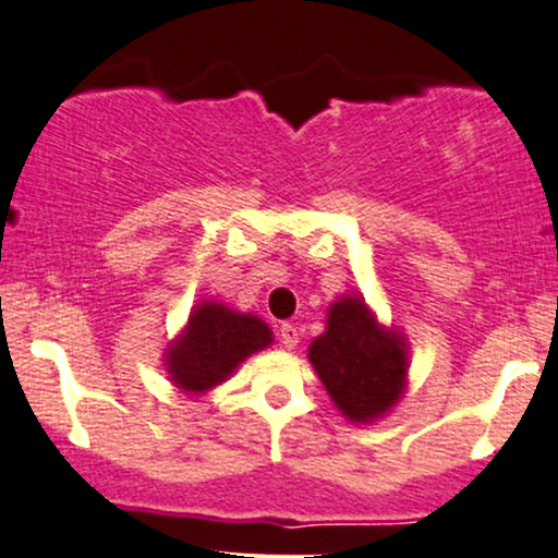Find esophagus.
<instances>
[{
	"label": "esophagus",
	"instance_id": "1",
	"mask_svg": "<svg viewBox=\"0 0 558 558\" xmlns=\"http://www.w3.org/2000/svg\"><path fill=\"white\" fill-rule=\"evenodd\" d=\"M279 341H281V345H284V349L292 351L294 345L300 343V330H296L292 323H284L279 328Z\"/></svg>",
	"mask_w": 558,
	"mask_h": 558
}]
</instances>
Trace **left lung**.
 I'll return each instance as SVG.
<instances>
[{
  "label": "left lung",
  "instance_id": "8db88e82",
  "mask_svg": "<svg viewBox=\"0 0 558 558\" xmlns=\"http://www.w3.org/2000/svg\"><path fill=\"white\" fill-rule=\"evenodd\" d=\"M310 364L330 400L353 423H374L408 387V343L385 328L361 294H343L328 310V328L310 343Z\"/></svg>",
  "mask_w": 558,
  "mask_h": 558
}]
</instances>
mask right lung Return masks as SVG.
Instances as JSON below:
<instances>
[{
  "label": "right lung",
  "instance_id": "obj_1",
  "mask_svg": "<svg viewBox=\"0 0 558 558\" xmlns=\"http://www.w3.org/2000/svg\"><path fill=\"white\" fill-rule=\"evenodd\" d=\"M271 341V328L262 317L235 313L220 302H199L166 349V372L182 392L205 395Z\"/></svg>",
  "mask_w": 558,
  "mask_h": 558
}]
</instances>
